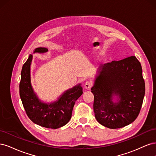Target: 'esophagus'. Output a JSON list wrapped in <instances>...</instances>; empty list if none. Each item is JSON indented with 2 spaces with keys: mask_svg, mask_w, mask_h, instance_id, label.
I'll return each instance as SVG.
<instances>
[{
  "mask_svg": "<svg viewBox=\"0 0 156 156\" xmlns=\"http://www.w3.org/2000/svg\"><path fill=\"white\" fill-rule=\"evenodd\" d=\"M92 87V83L91 81H87L85 83H84V88L86 89H90Z\"/></svg>",
  "mask_w": 156,
  "mask_h": 156,
  "instance_id": "34e87169",
  "label": "esophagus"
}]
</instances>
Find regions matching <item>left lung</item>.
<instances>
[{
  "mask_svg": "<svg viewBox=\"0 0 156 156\" xmlns=\"http://www.w3.org/2000/svg\"><path fill=\"white\" fill-rule=\"evenodd\" d=\"M91 92L97 121L110 129L121 128L137 118L145 94L139 61L135 56L103 64ZM118 96L113 102V96Z\"/></svg>",
  "mask_w": 156,
  "mask_h": 156,
  "instance_id": "left-lung-1",
  "label": "left lung"
}]
</instances>
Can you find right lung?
Returning a JSON list of instances; mask_svg holds the SVG:
<instances>
[{
	"label": "right lung",
	"instance_id": "obj_1",
	"mask_svg": "<svg viewBox=\"0 0 156 156\" xmlns=\"http://www.w3.org/2000/svg\"><path fill=\"white\" fill-rule=\"evenodd\" d=\"M45 48H36L34 53H45ZM32 55H30L23 64L20 84V95L27 116L40 126L57 129L66 124L71 119L75 101L83 94L81 84L65 91L58 100L51 103L42 102L37 98L31 84L30 65Z\"/></svg>",
	"mask_w": 156,
	"mask_h": 156
}]
</instances>
